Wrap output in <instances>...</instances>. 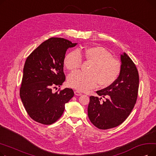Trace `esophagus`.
Returning a JSON list of instances; mask_svg holds the SVG:
<instances>
[{
    "mask_svg": "<svg viewBox=\"0 0 156 156\" xmlns=\"http://www.w3.org/2000/svg\"><path fill=\"white\" fill-rule=\"evenodd\" d=\"M75 94L77 96H80V95H82V94H81V92H80L79 91H75Z\"/></svg>",
    "mask_w": 156,
    "mask_h": 156,
    "instance_id": "34e87169",
    "label": "esophagus"
}]
</instances>
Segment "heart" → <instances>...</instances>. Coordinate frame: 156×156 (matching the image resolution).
I'll return each instance as SVG.
<instances>
[{
    "label": "heart",
    "mask_w": 156,
    "mask_h": 156,
    "mask_svg": "<svg viewBox=\"0 0 156 156\" xmlns=\"http://www.w3.org/2000/svg\"><path fill=\"white\" fill-rule=\"evenodd\" d=\"M81 57L92 62L89 73H71L68 77L69 87L84 91L95 88L99 83L103 87L110 86L119 78L121 71L120 62L103 47L92 46L68 53L63 61L65 68L72 71L78 69L82 62Z\"/></svg>",
    "instance_id": "obj_1"
}]
</instances>
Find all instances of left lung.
<instances>
[{"label":"left lung","mask_w":156,"mask_h":156,"mask_svg":"<svg viewBox=\"0 0 156 156\" xmlns=\"http://www.w3.org/2000/svg\"><path fill=\"white\" fill-rule=\"evenodd\" d=\"M121 71L117 80L96 93L105 98L90 97L88 116L92 123L101 129L116 127L128 117L135 105L139 87L138 70L130 57L121 55Z\"/></svg>","instance_id":"1"}]
</instances>
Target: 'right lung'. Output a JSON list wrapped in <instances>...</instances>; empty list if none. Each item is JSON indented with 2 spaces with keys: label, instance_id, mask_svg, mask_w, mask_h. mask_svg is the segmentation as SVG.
<instances>
[{
  "label": "right lung",
  "instance_id": "right-lung-1",
  "mask_svg": "<svg viewBox=\"0 0 156 156\" xmlns=\"http://www.w3.org/2000/svg\"><path fill=\"white\" fill-rule=\"evenodd\" d=\"M77 44L62 38H51L41 44L27 57L23 68L20 97L30 117L43 125L59 119L65 104L74 96L71 88L53 93L54 87L65 81L64 58L69 48Z\"/></svg>",
  "mask_w": 156,
  "mask_h": 156
}]
</instances>
